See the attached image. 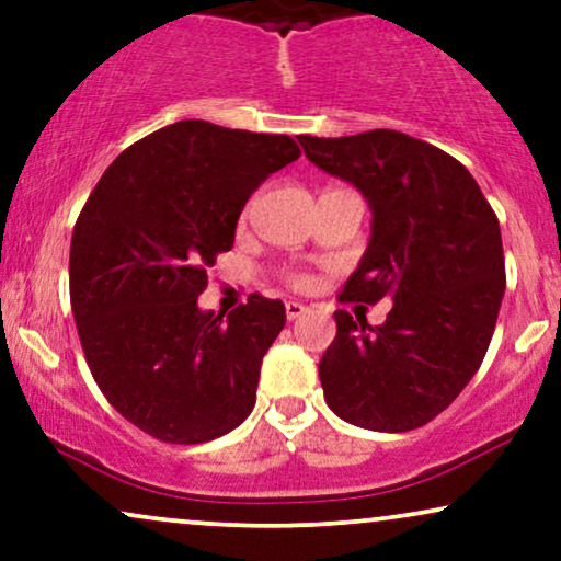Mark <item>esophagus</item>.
<instances>
[{"instance_id":"obj_1","label":"esophagus","mask_w":561,"mask_h":561,"mask_svg":"<svg viewBox=\"0 0 561 561\" xmlns=\"http://www.w3.org/2000/svg\"><path fill=\"white\" fill-rule=\"evenodd\" d=\"M305 312H307V307L301 305V301H286V318L288 320H299Z\"/></svg>"}]
</instances>
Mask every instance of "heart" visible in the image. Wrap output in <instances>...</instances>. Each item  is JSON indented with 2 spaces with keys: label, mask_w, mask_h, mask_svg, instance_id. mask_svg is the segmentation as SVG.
Returning <instances> with one entry per match:
<instances>
[{
  "label": "heart",
  "mask_w": 561,
  "mask_h": 561,
  "mask_svg": "<svg viewBox=\"0 0 561 561\" xmlns=\"http://www.w3.org/2000/svg\"><path fill=\"white\" fill-rule=\"evenodd\" d=\"M286 280H288V286L299 288V291H305V288L312 286V275L305 273V270H288Z\"/></svg>",
  "instance_id": "obj_1"
}]
</instances>
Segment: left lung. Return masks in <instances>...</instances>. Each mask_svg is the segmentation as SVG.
<instances>
[{"mask_svg":"<svg viewBox=\"0 0 561 561\" xmlns=\"http://www.w3.org/2000/svg\"><path fill=\"white\" fill-rule=\"evenodd\" d=\"M299 141L373 209L367 252L339 299L393 301L375 328L333 314L339 331L320 359L328 407L367 431L423 427L489 352L506 283L496 213L462 162L399 130Z\"/></svg>","mask_w":561,"mask_h":561,"instance_id":"left-lung-1","label":"left lung"}]
</instances>
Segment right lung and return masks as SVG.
<instances>
[{
  "instance_id": "1",
  "label": "right lung",
  "mask_w": 561,
  "mask_h": 561,
  "mask_svg": "<svg viewBox=\"0 0 561 561\" xmlns=\"http://www.w3.org/2000/svg\"><path fill=\"white\" fill-rule=\"evenodd\" d=\"M299 154L291 136L181 121L125 149L78 215L70 305L89 370L164 444L220 438L254 410L286 307L252 294L222 320L196 299L243 204Z\"/></svg>"
}]
</instances>
